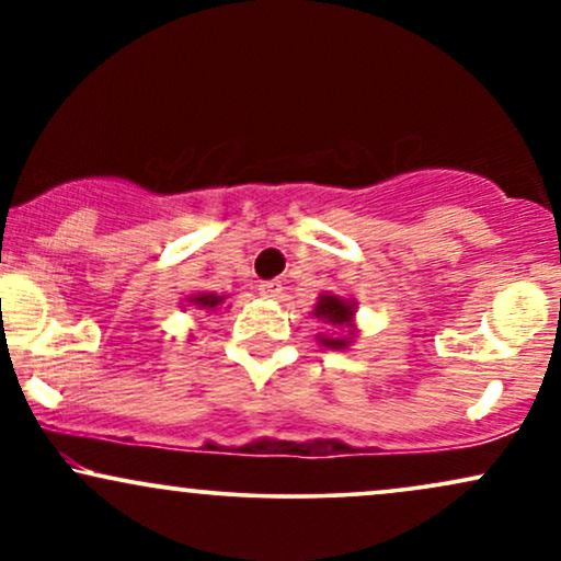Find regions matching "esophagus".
<instances>
[{
  "mask_svg": "<svg viewBox=\"0 0 561 561\" xmlns=\"http://www.w3.org/2000/svg\"><path fill=\"white\" fill-rule=\"evenodd\" d=\"M263 298H282V282L272 279V282H261L259 285Z\"/></svg>",
  "mask_w": 561,
  "mask_h": 561,
  "instance_id": "34e87169",
  "label": "esophagus"
}]
</instances>
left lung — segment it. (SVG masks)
I'll list each match as a JSON object with an SVG mask.
<instances>
[{
    "label": "left lung",
    "mask_w": 561,
    "mask_h": 561,
    "mask_svg": "<svg viewBox=\"0 0 561 561\" xmlns=\"http://www.w3.org/2000/svg\"><path fill=\"white\" fill-rule=\"evenodd\" d=\"M311 317H317L321 324H327L330 330L319 332L317 340L319 345L332 347V351H345L356 343L358 327H356V302L351 298H340L334 293H321L313 306Z\"/></svg>",
    "instance_id": "1"
}]
</instances>
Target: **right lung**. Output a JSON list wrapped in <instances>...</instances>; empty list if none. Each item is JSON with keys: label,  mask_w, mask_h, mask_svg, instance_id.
Listing matches in <instances>:
<instances>
[{"label": "right lung", "mask_w": 561, "mask_h": 561, "mask_svg": "<svg viewBox=\"0 0 561 561\" xmlns=\"http://www.w3.org/2000/svg\"><path fill=\"white\" fill-rule=\"evenodd\" d=\"M227 302V295H216V293H192L184 298V306L182 308H192V311H203V313H210L216 311L218 306H224Z\"/></svg>", "instance_id": "right-lung-1"}]
</instances>
